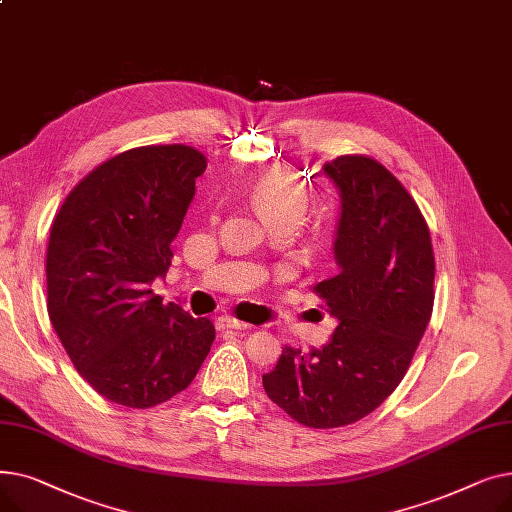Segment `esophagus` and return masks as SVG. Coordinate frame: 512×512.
I'll return each mask as SVG.
<instances>
[{"label":"esophagus","mask_w":512,"mask_h":512,"mask_svg":"<svg viewBox=\"0 0 512 512\" xmlns=\"http://www.w3.org/2000/svg\"><path fill=\"white\" fill-rule=\"evenodd\" d=\"M218 326L222 328V330H238V332H249L253 326L251 324H245V321H240V319H236V317H232V315H222V317H218Z\"/></svg>","instance_id":"1"}]
</instances>
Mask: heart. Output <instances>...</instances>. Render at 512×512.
Wrapping results in <instances>:
<instances>
[{"instance_id": "1", "label": "heart", "mask_w": 512, "mask_h": 512, "mask_svg": "<svg viewBox=\"0 0 512 512\" xmlns=\"http://www.w3.org/2000/svg\"><path fill=\"white\" fill-rule=\"evenodd\" d=\"M249 201L263 224L299 226L307 211L305 182L288 168H272L259 174L249 186Z\"/></svg>"}]
</instances>
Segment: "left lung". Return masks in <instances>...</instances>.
<instances>
[{
	"label": "left lung",
	"instance_id": "obj_1",
	"mask_svg": "<svg viewBox=\"0 0 512 512\" xmlns=\"http://www.w3.org/2000/svg\"><path fill=\"white\" fill-rule=\"evenodd\" d=\"M340 195L338 276L313 286L338 326L321 348L286 346L263 388L315 429L378 409L411 365L434 307V251L423 215L382 164L340 155L324 164Z\"/></svg>",
	"mask_w": 512,
	"mask_h": 512
}]
</instances>
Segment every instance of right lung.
Wrapping results in <instances>:
<instances>
[{"label": "right lung", "mask_w": 512, "mask_h": 512, "mask_svg": "<svg viewBox=\"0 0 512 512\" xmlns=\"http://www.w3.org/2000/svg\"><path fill=\"white\" fill-rule=\"evenodd\" d=\"M186 145L124 151L66 197L49 232L47 311L78 373L116 405L149 409L195 380L215 338L207 317L164 305V278L195 178Z\"/></svg>", "instance_id": "1"}]
</instances>
